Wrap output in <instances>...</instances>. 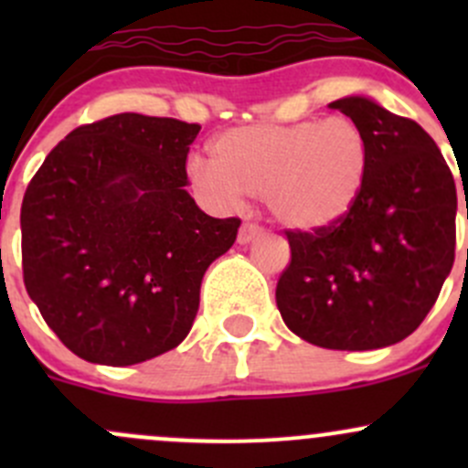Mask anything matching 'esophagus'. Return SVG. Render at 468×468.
<instances>
[{"mask_svg": "<svg viewBox=\"0 0 468 468\" xmlns=\"http://www.w3.org/2000/svg\"><path fill=\"white\" fill-rule=\"evenodd\" d=\"M258 235H262V229L258 224H242L239 226V233H238V242L239 244H249L253 242V239L258 238Z\"/></svg>", "mask_w": 468, "mask_h": 468, "instance_id": "obj_1", "label": "esophagus"}]
</instances>
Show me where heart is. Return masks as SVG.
<instances>
[{
    "label": "heart",
    "mask_w": 468,
    "mask_h": 468,
    "mask_svg": "<svg viewBox=\"0 0 468 468\" xmlns=\"http://www.w3.org/2000/svg\"><path fill=\"white\" fill-rule=\"evenodd\" d=\"M210 160L187 167L206 195L235 204L242 195L264 197L281 226L317 233L356 207L371 172V143L348 117L251 124L224 131Z\"/></svg>",
    "instance_id": "obj_1"
}]
</instances>
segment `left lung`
<instances>
[{
	"mask_svg": "<svg viewBox=\"0 0 468 468\" xmlns=\"http://www.w3.org/2000/svg\"><path fill=\"white\" fill-rule=\"evenodd\" d=\"M330 108L365 129L369 181L339 224L287 230L292 262L276 303L287 328L314 346L374 351L412 335L435 305L455 261L457 190L417 122L362 94Z\"/></svg>",
	"mask_w": 468,
	"mask_h": 468,
	"instance_id": "8db88e82",
	"label": "left lung"
}]
</instances>
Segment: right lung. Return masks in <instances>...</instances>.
I'll use <instances>...</instances> for the list:
<instances>
[{
  "label": "right lung",
  "instance_id": "add662e5",
  "mask_svg": "<svg viewBox=\"0 0 468 468\" xmlns=\"http://www.w3.org/2000/svg\"><path fill=\"white\" fill-rule=\"evenodd\" d=\"M199 124L120 112L60 140L25 192L22 271L60 342L94 365L129 367L176 348L206 269L238 238L187 195Z\"/></svg>",
  "mask_w": 468,
  "mask_h": 468
}]
</instances>
